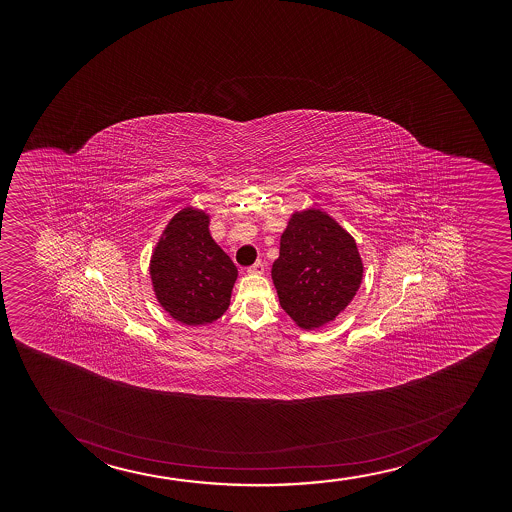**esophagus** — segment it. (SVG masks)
I'll list each match as a JSON object with an SVG mask.
<instances>
[{"mask_svg": "<svg viewBox=\"0 0 512 512\" xmlns=\"http://www.w3.org/2000/svg\"><path fill=\"white\" fill-rule=\"evenodd\" d=\"M247 273H251V275H263V273H265V263H261V261L254 263L253 266L247 268Z\"/></svg>", "mask_w": 512, "mask_h": 512, "instance_id": "obj_1", "label": "esophagus"}]
</instances>
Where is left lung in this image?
Instances as JSON below:
<instances>
[{
  "label": "left lung",
  "instance_id": "8db88e82",
  "mask_svg": "<svg viewBox=\"0 0 512 512\" xmlns=\"http://www.w3.org/2000/svg\"><path fill=\"white\" fill-rule=\"evenodd\" d=\"M362 275L357 244L328 213L292 215L271 278L280 306L297 326L314 329L333 321L352 302Z\"/></svg>",
  "mask_w": 512,
  "mask_h": 512
}]
</instances>
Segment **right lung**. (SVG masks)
I'll use <instances>...</instances> for the list:
<instances>
[{
  "instance_id": "right-lung-1",
  "label": "right lung",
  "mask_w": 512,
  "mask_h": 512,
  "mask_svg": "<svg viewBox=\"0 0 512 512\" xmlns=\"http://www.w3.org/2000/svg\"><path fill=\"white\" fill-rule=\"evenodd\" d=\"M208 225L205 212L184 208L165 227L150 261L160 306L188 326L222 318L237 278V268L213 241Z\"/></svg>"
}]
</instances>
